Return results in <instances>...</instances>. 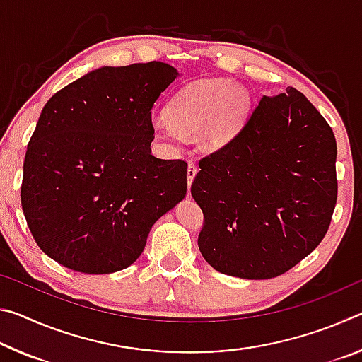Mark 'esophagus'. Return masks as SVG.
<instances>
[{"mask_svg":"<svg viewBox=\"0 0 362 362\" xmlns=\"http://www.w3.org/2000/svg\"><path fill=\"white\" fill-rule=\"evenodd\" d=\"M198 174V166L193 161L188 163V169H187V180H188V192H189V187H192V182Z\"/></svg>","mask_w":362,"mask_h":362,"instance_id":"1","label":"esophagus"}]
</instances>
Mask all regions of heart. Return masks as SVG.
Masks as SVG:
<instances>
[{
    "label": "heart",
    "instance_id": "heart-1",
    "mask_svg": "<svg viewBox=\"0 0 362 362\" xmlns=\"http://www.w3.org/2000/svg\"><path fill=\"white\" fill-rule=\"evenodd\" d=\"M249 112L246 89L223 79L203 81L179 90L169 103L168 115H153L151 129L159 139L174 144L199 134L206 150H217L240 132Z\"/></svg>",
    "mask_w": 362,
    "mask_h": 362
}]
</instances>
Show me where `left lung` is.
<instances>
[{"label":"left lung","mask_w":362,"mask_h":362,"mask_svg":"<svg viewBox=\"0 0 362 362\" xmlns=\"http://www.w3.org/2000/svg\"><path fill=\"white\" fill-rule=\"evenodd\" d=\"M332 127L287 88L263 95L243 129L199 159L192 194L203 211L201 254L212 268L269 279L313 252L337 203Z\"/></svg>","instance_id":"8db88e82"}]
</instances>
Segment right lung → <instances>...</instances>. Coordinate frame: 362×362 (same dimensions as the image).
<instances>
[{
    "mask_svg": "<svg viewBox=\"0 0 362 362\" xmlns=\"http://www.w3.org/2000/svg\"><path fill=\"white\" fill-rule=\"evenodd\" d=\"M177 75L163 62L102 66L42 108L21 201L36 244L60 265L88 274L127 268L187 194V163L150 148L151 108Z\"/></svg>",
    "mask_w": 362,
    "mask_h": 362,
    "instance_id": "add662e5",
    "label": "right lung"
}]
</instances>
